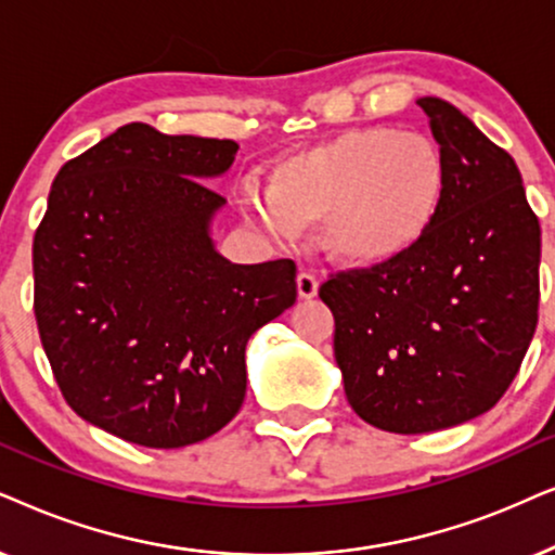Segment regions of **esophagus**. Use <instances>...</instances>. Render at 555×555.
I'll use <instances>...</instances> for the list:
<instances>
[{"label":"esophagus","mask_w":555,"mask_h":555,"mask_svg":"<svg viewBox=\"0 0 555 555\" xmlns=\"http://www.w3.org/2000/svg\"><path fill=\"white\" fill-rule=\"evenodd\" d=\"M317 292H320V282H317L314 273L301 271L297 276V294L299 299H314Z\"/></svg>","instance_id":"esophagus-1"}]
</instances>
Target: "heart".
Returning a JSON list of instances; mask_svg holds the SVG:
<instances>
[{"label": "heart", "instance_id": "1", "mask_svg": "<svg viewBox=\"0 0 555 555\" xmlns=\"http://www.w3.org/2000/svg\"><path fill=\"white\" fill-rule=\"evenodd\" d=\"M447 162L424 137L371 127L343 131L271 169L269 190H243L241 208L273 238L327 223L332 258L358 269L393 263L437 225L447 197Z\"/></svg>", "mask_w": 555, "mask_h": 555}]
</instances>
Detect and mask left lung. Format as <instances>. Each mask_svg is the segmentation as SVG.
I'll return each instance as SVG.
<instances>
[{
	"instance_id": "1",
	"label": "left lung",
	"mask_w": 555,
	"mask_h": 555,
	"mask_svg": "<svg viewBox=\"0 0 555 555\" xmlns=\"http://www.w3.org/2000/svg\"><path fill=\"white\" fill-rule=\"evenodd\" d=\"M418 106L449 172L437 225L409 256L320 286L347 401L393 434L490 411L520 371L541 299V225L515 159L452 103Z\"/></svg>"
}]
</instances>
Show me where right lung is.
<instances>
[{
	"mask_svg": "<svg viewBox=\"0 0 555 555\" xmlns=\"http://www.w3.org/2000/svg\"><path fill=\"white\" fill-rule=\"evenodd\" d=\"M233 139L127 124L65 162L35 231V320L57 388L88 424L150 449L212 437L246 396V343L297 301L292 258L231 263L225 203L203 180Z\"/></svg>",
	"mask_w": 555,
	"mask_h": 555,
	"instance_id": "right-lung-1",
	"label": "right lung"
}]
</instances>
